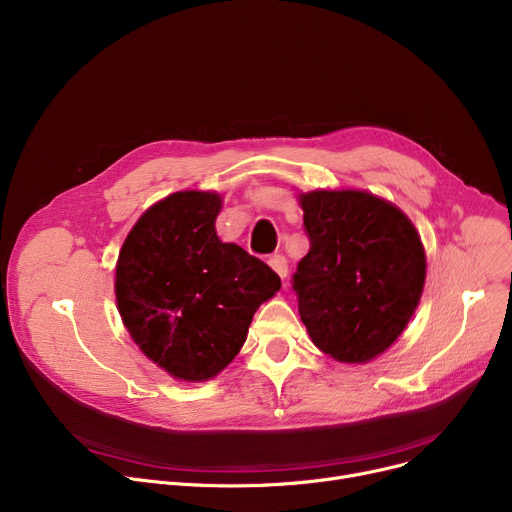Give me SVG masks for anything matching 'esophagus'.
I'll list each match as a JSON object with an SVG mask.
<instances>
[{"instance_id":"esophagus-1","label":"esophagus","mask_w":512,"mask_h":512,"mask_svg":"<svg viewBox=\"0 0 512 512\" xmlns=\"http://www.w3.org/2000/svg\"><path fill=\"white\" fill-rule=\"evenodd\" d=\"M268 264H270V268H273L275 273H277L281 279H285V277H287L289 262H287V258H285L283 254H275V256H270V258H268Z\"/></svg>"}]
</instances>
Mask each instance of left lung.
<instances>
[{
	"label": "left lung",
	"instance_id": "1",
	"mask_svg": "<svg viewBox=\"0 0 512 512\" xmlns=\"http://www.w3.org/2000/svg\"><path fill=\"white\" fill-rule=\"evenodd\" d=\"M310 252L293 275L312 343L343 364L393 345L426 283V252L401 208L370 192L299 194Z\"/></svg>",
	"mask_w": 512,
	"mask_h": 512
}]
</instances>
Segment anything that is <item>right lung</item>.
<instances>
[{
    "instance_id": "obj_1",
    "label": "right lung",
    "mask_w": 512,
    "mask_h": 512,
    "mask_svg": "<svg viewBox=\"0 0 512 512\" xmlns=\"http://www.w3.org/2000/svg\"><path fill=\"white\" fill-rule=\"evenodd\" d=\"M215 192H175L128 233L115 266L117 310L142 353L179 380L217 376L242 349L254 312L281 289L273 268L223 244Z\"/></svg>"
}]
</instances>
